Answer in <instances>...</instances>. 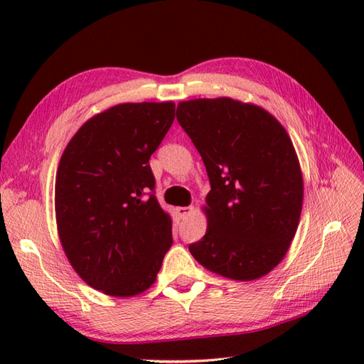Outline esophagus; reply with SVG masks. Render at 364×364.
<instances>
[{"label": "esophagus", "instance_id": "34e87169", "mask_svg": "<svg viewBox=\"0 0 364 364\" xmlns=\"http://www.w3.org/2000/svg\"><path fill=\"white\" fill-rule=\"evenodd\" d=\"M192 213H194V208H192V206H180V208H176V214L180 215L181 219L189 218Z\"/></svg>", "mask_w": 364, "mask_h": 364}]
</instances>
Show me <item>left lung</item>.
<instances>
[{"instance_id":"obj_1","label":"left lung","mask_w":364,"mask_h":364,"mask_svg":"<svg viewBox=\"0 0 364 364\" xmlns=\"http://www.w3.org/2000/svg\"><path fill=\"white\" fill-rule=\"evenodd\" d=\"M176 119L202 156L211 191L205 236L189 245L220 277L252 282L288 253L304 203V175L288 131L264 107L230 97L180 102Z\"/></svg>"}]
</instances>
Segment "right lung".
Instances as JSON below:
<instances>
[{
	"instance_id": "obj_1",
	"label": "right lung",
	"mask_w": 364,
	"mask_h": 364,
	"mask_svg": "<svg viewBox=\"0 0 364 364\" xmlns=\"http://www.w3.org/2000/svg\"><path fill=\"white\" fill-rule=\"evenodd\" d=\"M173 119V102L115 105L84 122L60 156V245L75 272L107 296L145 292L172 245V218L153 196L149 159Z\"/></svg>"
}]
</instances>
